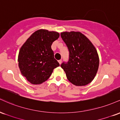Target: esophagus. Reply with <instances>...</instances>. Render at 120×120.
Segmentation results:
<instances>
[{"instance_id": "1", "label": "esophagus", "mask_w": 120, "mask_h": 120, "mask_svg": "<svg viewBox=\"0 0 120 120\" xmlns=\"http://www.w3.org/2000/svg\"><path fill=\"white\" fill-rule=\"evenodd\" d=\"M58 62H59V63L60 64H61V62H62V60H61V59H60V60H58Z\"/></svg>"}]
</instances>
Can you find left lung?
<instances>
[{"instance_id":"left-lung-1","label":"left lung","mask_w":120,"mask_h":120,"mask_svg":"<svg viewBox=\"0 0 120 120\" xmlns=\"http://www.w3.org/2000/svg\"><path fill=\"white\" fill-rule=\"evenodd\" d=\"M61 37L69 51V60L61 67L68 79L75 86H85L95 77L99 60L95 48L80 32H63Z\"/></svg>"}]
</instances>
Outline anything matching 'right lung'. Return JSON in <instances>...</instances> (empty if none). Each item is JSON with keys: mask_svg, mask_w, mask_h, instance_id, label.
I'll return each instance as SVG.
<instances>
[{"mask_svg": "<svg viewBox=\"0 0 120 120\" xmlns=\"http://www.w3.org/2000/svg\"><path fill=\"white\" fill-rule=\"evenodd\" d=\"M55 31L40 29L35 31L21 48L18 61L22 75L34 85L49 79L53 70L60 65L54 58L52 43L58 39Z\"/></svg>", "mask_w": 120, "mask_h": 120, "instance_id": "1", "label": "right lung"}]
</instances>
